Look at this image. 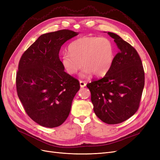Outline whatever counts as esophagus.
<instances>
[{
  "label": "esophagus",
  "mask_w": 160,
  "mask_h": 160,
  "mask_svg": "<svg viewBox=\"0 0 160 160\" xmlns=\"http://www.w3.org/2000/svg\"><path fill=\"white\" fill-rule=\"evenodd\" d=\"M79 83H80L81 88H84V87L86 86V83H85V81H80Z\"/></svg>",
  "instance_id": "obj_1"
}]
</instances>
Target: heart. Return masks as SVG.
Returning a JSON list of instances; mask_svg holds the SVG:
<instances>
[{"label":"heart","instance_id":"obj_1","mask_svg":"<svg viewBox=\"0 0 160 160\" xmlns=\"http://www.w3.org/2000/svg\"><path fill=\"white\" fill-rule=\"evenodd\" d=\"M69 53L62 54V67L70 75L83 67L82 77L94 74L103 77L109 72L114 60V47L106 38L85 37L72 41L68 47Z\"/></svg>","mask_w":160,"mask_h":160}]
</instances>
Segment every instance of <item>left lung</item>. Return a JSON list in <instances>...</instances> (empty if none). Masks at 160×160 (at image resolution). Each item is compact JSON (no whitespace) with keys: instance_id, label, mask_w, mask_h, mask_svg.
Returning <instances> with one entry per match:
<instances>
[{"instance_id":"obj_1","label":"left lung","mask_w":160,"mask_h":160,"mask_svg":"<svg viewBox=\"0 0 160 160\" xmlns=\"http://www.w3.org/2000/svg\"><path fill=\"white\" fill-rule=\"evenodd\" d=\"M119 51L112 67L103 78L87 85L95 115L108 124L125 122L138 111L145 83L142 62L137 51L113 32Z\"/></svg>"}]
</instances>
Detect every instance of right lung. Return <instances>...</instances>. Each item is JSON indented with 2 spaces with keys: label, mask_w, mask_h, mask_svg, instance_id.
I'll list each match as a JSON object with an SVG mask.
<instances>
[{
  "label": "right lung",
  "mask_w": 160,
  "mask_h": 160,
  "mask_svg": "<svg viewBox=\"0 0 160 160\" xmlns=\"http://www.w3.org/2000/svg\"><path fill=\"white\" fill-rule=\"evenodd\" d=\"M78 34L68 29L43 34L19 61L18 97L27 115L41 126L63 123L80 89L79 81L65 72L59 57L61 46Z\"/></svg>",
  "instance_id": "add662e5"
}]
</instances>
